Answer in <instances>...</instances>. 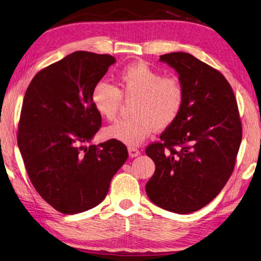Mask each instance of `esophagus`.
<instances>
[{
    "label": "esophagus",
    "instance_id": "34e87169",
    "mask_svg": "<svg viewBox=\"0 0 261 261\" xmlns=\"http://www.w3.org/2000/svg\"><path fill=\"white\" fill-rule=\"evenodd\" d=\"M127 150H129L130 158H137V156L140 154V151L138 148H137V147H129Z\"/></svg>",
    "mask_w": 261,
    "mask_h": 261
}]
</instances>
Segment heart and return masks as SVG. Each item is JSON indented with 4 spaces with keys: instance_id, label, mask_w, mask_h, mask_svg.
Returning a JSON list of instances; mask_svg holds the SVG:
<instances>
[{
    "instance_id": "heart-1",
    "label": "heart",
    "mask_w": 261,
    "mask_h": 261,
    "mask_svg": "<svg viewBox=\"0 0 261 261\" xmlns=\"http://www.w3.org/2000/svg\"><path fill=\"white\" fill-rule=\"evenodd\" d=\"M117 87L99 82L92 90L96 111L107 121L115 120L125 101H132L131 117L105 130L108 139L137 146L158 130L169 129L182 111L185 92L177 76H163L146 63L131 64L116 75Z\"/></svg>"
}]
</instances>
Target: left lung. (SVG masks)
Returning <instances> with one entry per match:
<instances>
[{
	"label": "left lung",
	"instance_id": "left-lung-1",
	"mask_svg": "<svg viewBox=\"0 0 261 261\" xmlns=\"http://www.w3.org/2000/svg\"><path fill=\"white\" fill-rule=\"evenodd\" d=\"M177 70L185 99L178 120L147 146L155 172L146 184L149 200L164 210L197 211L210 203L233 173L242 122L233 89L219 70L186 52L160 57Z\"/></svg>",
	"mask_w": 261,
	"mask_h": 261
}]
</instances>
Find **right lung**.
Wrapping results in <instances>:
<instances>
[{
  "label": "right lung",
  "instance_id": "right-lung-1",
  "mask_svg": "<svg viewBox=\"0 0 261 261\" xmlns=\"http://www.w3.org/2000/svg\"><path fill=\"white\" fill-rule=\"evenodd\" d=\"M115 63L110 55L76 51L41 69L28 85L18 124V146L33 186L65 215L92 209L127 159L111 139L87 146L101 126L92 90Z\"/></svg>",
  "mask_w": 261,
  "mask_h": 261
}]
</instances>
